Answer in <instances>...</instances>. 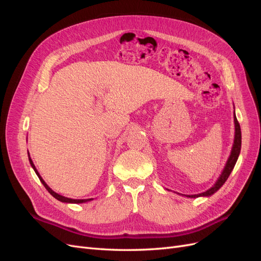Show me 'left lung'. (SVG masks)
Instances as JSON below:
<instances>
[{"instance_id": "1", "label": "left lung", "mask_w": 261, "mask_h": 261, "mask_svg": "<svg viewBox=\"0 0 261 261\" xmlns=\"http://www.w3.org/2000/svg\"><path fill=\"white\" fill-rule=\"evenodd\" d=\"M234 123H235V138H234V145H233V148H232V152H231V155H230V158H228V160L226 162V165H225V168L222 172V174L220 175L219 179L217 180L216 185L211 187L210 189H208L207 192L201 193L199 195H192V196H187V197H191V198H196V197H200V196H211L212 194H215L218 191V189L225 183V180L227 179V177L230 176L232 170L235 167V163H236V161H238L239 154L241 152V146H242L241 126H240V123L238 121V118H236V116H234Z\"/></svg>"}]
</instances>
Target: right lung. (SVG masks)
Here are the masks:
<instances>
[{
  "mask_svg": "<svg viewBox=\"0 0 261 261\" xmlns=\"http://www.w3.org/2000/svg\"><path fill=\"white\" fill-rule=\"evenodd\" d=\"M29 154V153H28ZM29 162H30V164H31V167L34 168V170H35V172H36V174L38 175V177H39V179L41 180V183L43 184V186L46 188V191H48L54 198H57L58 200H60V201H62V202H70V203H83V202H86V201H89V200H91V199H72V198H67V197H64V196H61V195H59V194H57L55 192H53L52 189L45 184V181L42 179V177L40 176V174H39L38 173V171H37V169H36V167H35V164H34V162H33V160H31V158L29 156Z\"/></svg>",
  "mask_w": 261,
  "mask_h": 261,
  "instance_id": "right-lung-1",
  "label": "right lung"
}]
</instances>
